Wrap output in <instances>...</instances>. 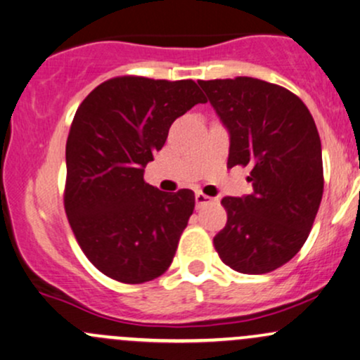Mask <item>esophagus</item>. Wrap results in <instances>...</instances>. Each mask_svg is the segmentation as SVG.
Returning a JSON list of instances; mask_svg holds the SVG:
<instances>
[{"instance_id": "esophagus-1", "label": "esophagus", "mask_w": 360, "mask_h": 360, "mask_svg": "<svg viewBox=\"0 0 360 360\" xmlns=\"http://www.w3.org/2000/svg\"><path fill=\"white\" fill-rule=\"evenodd\" d=\"M194 200H196V208H201V206L212 203V201H213L212 198L206 196V194H203V193H196V194H194Z\"/></svg>"}]
</instances>
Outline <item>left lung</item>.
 <instances>
[{
    "mask_svg": "<svg viewBox=\"0 0 360 360\" xmlns=\"http://www.w3.org/2000/svg\"><path fill=\"white\" fill-rule=\"evenodd\" d=\"M230 131L226 166H249L254 193L226 196V225L213 238L223 262L243 274L284 266L307 242L323 196L321 142L295 93L255 77L198 81Z\"/></svg>",
    "mask_w": 360,
    "mask_h": 360,
    "instance_id": "obj_1",
    "label": "left lung"
}]
</instances>
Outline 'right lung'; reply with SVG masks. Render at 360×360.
Returning a JSON list of instances; mask_svg holds the SVG:
<instances>
[{
	"label": "right lung",
	"mask_w": 360,
	"mask_h": 360,
	"mask_svg": "<svg viewBox=\"0 0 360 360\" xmlns=\"http://www.w3.org/2000/svg\"><path fill=\"white\" fill-rule=\"evenodd\" d=\"M206 98L193 79L118 76L96 86L77 108L65 143L64 208L89 262L127 284L169 269L194 210V193H164L143 167L169 128Z\"/></svg>",
	"instance_id": "add662e5"
}]
</instances>
